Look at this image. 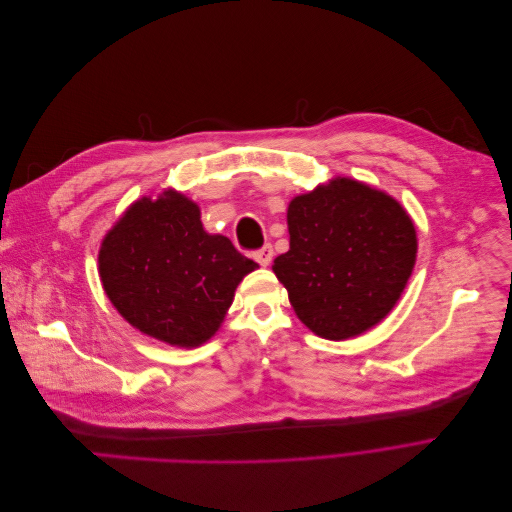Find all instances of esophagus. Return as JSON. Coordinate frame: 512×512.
I'll list each match as a JSON object with an SVG mask.
<instances>
[{"mask_svg":"<svg viewBox=\"0 0 512 512\" xmlns=\"http://www.w3.org/2000/svg\"><path fill=\"white\" fill-rule=\"evenodd\" d=\"M254 260L258 262V265H262V267H269L271 260H273V247L271 245L260 247L258 252H254Z\"/></svg>","mask_w":512,"mask_h":512,"instance_id":"esophagus-1","label":"esophagus"}]
</instances>
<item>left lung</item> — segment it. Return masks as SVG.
<instances>
[{
    "label": "left lung",
    "instance_id": "left-lung-1",
    "mask_svg": "<svg viewBox=\"0 0 512 512\" xmlns=\"http://www.w3.org/2000/svg\"><path fill=\"white\" fill-rule=\"evenodd\" d=\"M290 250L273 260L294 314L344 342L374 329L401 299L416 262V228L397 198L333 177L288 203Z\"/></svg>",
    "mask_w": 512,
    "mask_h": 512
}]
</instances>
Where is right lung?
<instances>
[{"label": "right lung", "instance_id": "right-lung-1", "mask_svg": "<svg viewBox=\"0 0 512 512\" xmlns=\"http://www.w3.org/2000/svg\"><path fill=\"white\" fill-rule=\"evenodd\" d=\"M254 260L211 235L192 198L168 188L143 196L106 232L98 271L108 301L134 329L177 348L220 331Z\"/></svg>", "mask_w": 512, "mask_h": 512}]
</instances>
